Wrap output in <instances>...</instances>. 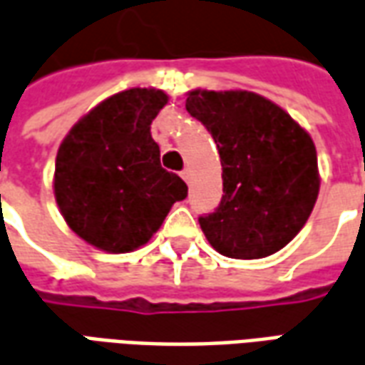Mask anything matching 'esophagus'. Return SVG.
<instances>
[{
	"label": "esophagus",
	"instance_id": "1",
	"mask_svg": "<svg viewBox=\"0 0 365 365\" xmlns=\"http://www.w3.org/2000/svg\"><path fill=\"white\" fill-rule=\"evenodd\" d=\"M180 177L185 178V180H187L188 185H190V180H192V170H190V169H185V170H182V173H180Z\"/></svg>",
	"mask_w": 365,
	"mask_h": 365
}]
</instances>
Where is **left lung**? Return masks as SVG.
<instances>
[{"instance_id": "obj_1", "label": "left lung", "mask_w": 365, "mask_h": 365, "mask_svg": "<svg viewBox=\"0 0 365 365\" xmlns=\"http://www.w3.org/2000/svg\"><path fill=\"white\" fill-rule=\"evenodd\" d=\"M187 112L216 141L224 195L198 220L222 255L261 259L283 250L319 198L317 147L309 131L263 96L247 90L187 94Z\"/></svg>"}]
</instances>
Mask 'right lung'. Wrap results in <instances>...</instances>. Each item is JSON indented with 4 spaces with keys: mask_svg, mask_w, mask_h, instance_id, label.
Segmentation results:
<instances>
[{
    "mask_svg": "<svg viewBox=\"0 0 365 365\" xmlns=\"http://www.w3.org/2000/svg\"><path fill=\"white\" fill-rule=\"evenodd\" d=\"M169 102L157 88H129L82 115L56 153L53 190L68 228L96 250L129 253L145 245L185 180L161 167L151 123Z\"/></svg>",
    "mask_w": 365,
    "mask_h": 365,
    "instance_id": "add662e5",
    "label": "right lung"
}]
</instances>
